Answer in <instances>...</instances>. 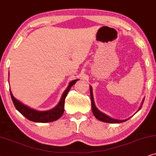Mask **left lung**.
I'll use <instances>...</instances> for the list:
<instances>
[{
    "instance_id": "left-lung-1",
    "label": "left lung",
    "mask_w": 156,
    "mask_h": 156,
    "mask_svg": "<svg viewBox=\"0 0 156 156\" xmlns=\"http://www.w3.org/2000/svg\"><path fill=\"white\" fill-rule=\"evenodd\" d=\"M93 90L92 87L90 86V100H91V106H92V111H93V115H94V116L97 118V119H98L99 120H101V121L105 122V123H123V122L126 121V120H128V119H126V120H116V119H113V118L109 117V116L106 115H105V114L102 113V112H101V111H100L97 108L96 106H95V105L94 100H93V90ZM143 101H144V100H143V101L142 104H141L139 110H140L141 108V107H142ZM128 119H129V118H128Z\"/></svg>"
}]
</instances>
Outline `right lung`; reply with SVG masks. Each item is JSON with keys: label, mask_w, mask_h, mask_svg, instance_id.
<instances>
[{"label": "right lung", "mask_w": 156, "mask_h": 156, "mask_svg": "<svg viewBox=\"0 0 156 156\" xmlns=\"http://www.w3.org/2000/svg\"><path fill=\"white\" fill-rule=\"evenodd\" d=\"M78 80V79H76L70 82L68 88L66 89L63 95H62L61 98L60 100L59 103H58V105L55 107H54L53 108L49 110V111H36V110L30 108L27 105H24L23 103L20 102L19 101H18L16 98H14L11 91L10 90V96H11L12 101H13L16 108L23 115L25 116L27 119L31 120V121L36 122V123H49V122L55 121V120L59 119L63 115L64 112V103H65L66 98L67 96V94L69 92L70 89Z\"/></svg>", "instance_id": "right-lung-1"}]
</instances>
